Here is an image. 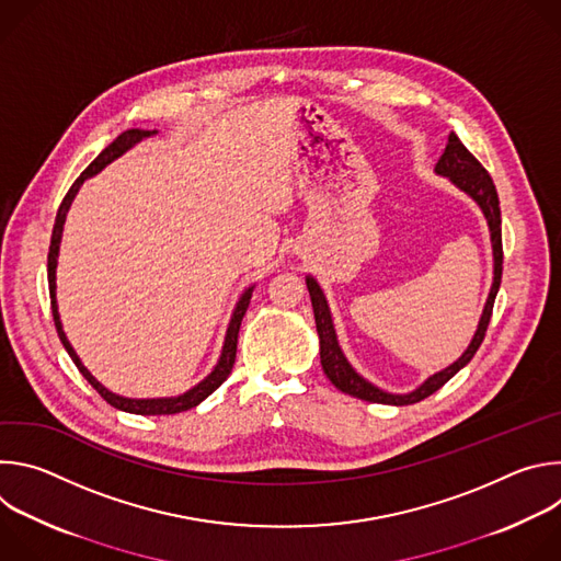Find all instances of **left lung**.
Returning a JSON list of instances; mask_svg holds the SVG:
<instances>
[{
  "instance_id": "left-lung-1",
  "label": "left lung",
  "mask_w": 561,
  "mask_h": 561,
  "mask_svg": "<svg viewBox=\"0 0 561 561\" xmlns=\"http://www.w3.org/2000/svg\"><path fill=\"white\" fill-rule=\"evenodd\" d=\"M435 171L444 178H450V182L455 186H459L463 193H468L479 206H482L486 219H489V228H491V239H493V255H495V277H493V288L489 295V301L484 306V314L479 319L477 333L470 342V346L466 348V353L448 368H444L442 373L433 375L431 379H426L417 390L409 392V394H390L383 392L379 388H375L373 383H368L364 377H359L351 364L346 362L344 353L340 351L337 337H335V329H333V319H331V310L329 304L324 299L322 288L317 286V282L312 277L306 279L308 293H310V301H312V310H314V324H317V333H319V357H322V368L327 373V377L331 379V383L335 388H340L342 392L364 399V402H373V404H392V407H409V404H417L422 399L431 397L435 390H439L450 377H455L477 353V348L482 346L486 331H489V322L493 314V304L502 284V264H504V249H502V213H500V197H497V188L493 184V178L489 175V171L479 164V159L459 141V137L455 133L448 135V144L444 154L439 157V162L435 167Z\"/></svg>"
}]
</instances>
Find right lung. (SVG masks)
Segmentation results:
<instances>
[{"instance_id": "right-lung-1", "label": "right lung", "mask_w": 561, "mask_h": 561, "mask_svg": "<svg viewBox=\"0 0 561 561\" xmlns=\"http://www.w3.org/2000/svg\"><path fill=\"white\" fill-rule=\"evenodd\" d=\"M150 133L148 130H137V128H130V130H124L117 139H113L95 159L87 167V171L79 175L72 186L68 188L66 197L61 199L59 204V210H57V217H55V226H53V234H50V249H48V288H50V308H53V319H55V329H57V335L64 344V348L68 351L70 359L75 362L77 370L82 373L89 383L106 399V402L119 411H126V413H135V415H175V413H182V411H188V409H195L199 402H204V399L217 390L230 375L232 370V364H234V357H237V337H239V327H242V319L247 314V308H249V301H251V288L242 295V299H239L234 312H232V319H230V327H228V333H226V344H224V351H221V359L219 364L215 366V370L202 381L197 383L193 390L180 394V397H171V399H126V397H119L111 390H106L87 368L84 364L79 362L77 353L72 351V346L68 344L64 331H61V322H59V314H57V301H55V266H57V251H59V239H61V228H64V219H66V213H68V206L75 197V193L79 191V186L84 184L87 178L100 173L106 164H111L115 157H119L124 150H128L133 144H137L141 137H148Z\"/></svg>"}]
</instances>
